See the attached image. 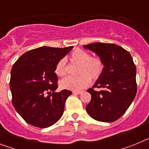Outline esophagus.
<instances>
[{"label": "esophagus", "mask_w": 149, "mask_h": 149, "mask_svg": "<svg viewBox=\"0 0 149 149\" xmlns=\"http://www.w3.org/2000/svg\"><path fill=\"white\" fill-rule=\"evenodd\" d=\"M82 93V91H73V94L75 95H79Z\"/></svg>", "instance_id": "34e87169"}]
</instances>
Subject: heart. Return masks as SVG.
<instances>
[{
  "label": "heart",
  "mask_w": 149,
  "mask_h": 149,
  "mask_svg": "<svg viewBox=\"0 0 149 149\" xmlns=\"http://www.w3.org/2000/svg\"><path fill=\"white\" fill-rule=\"evenodd\" d=\"M70 60L81 64L79 68L80 75L77 77H67L62 80V88L70 90L78 91L87 86L91 82V78L98 80L104 71V63L99 56H90V54L82 49L74 50L70 55ZM55 73L59 77H63L67 73L65 60L61 59L55 68Z\"/></svg>",
  "instance_id": "b5f03b06"
}]
</instances>
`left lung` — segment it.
Instances as JSON below:
<instances>
[{"label":"left lung","mask_w":149,"mask_h":149,"mask_svg":"<svg viewBox=\"0 0 149 149\" xmlns=\"http://www.w3.org/2000/svg\"><path fill=\"white\" fill-rule=\"evenodd\" d=\"M93 51L104 63V71L93 88L86 110L93 119L112 122L119 119L128 109L136 94V65L128 51L110 43L95 42L84 45ZM102 90L95 91L94 88Z\"/></svg>","instance_id":"left-lung-1"}]
</instances>
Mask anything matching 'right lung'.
Listing matches in <instances>:
<instances>
[{
    "mask_svg": "<svg viewBox=\"0 0 149 149\" xmlns=\"http://www.w3.org/2000/svg\"><path fill=\"white\" fill-rule=\"evenodd\" d=\"M72 48L40 47L24 53L14 63L10 82L12 103L31 125L50 127L63 114L65 102L72 92L63 89L54 93L58 87L55 68Z\"/></svg>",
    "mask_w": 149,
    "mask_h": 149,
    "instance_id": "add662e5",
    "label": "right lung"
}]
</instances>
